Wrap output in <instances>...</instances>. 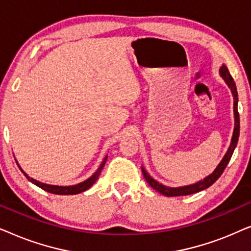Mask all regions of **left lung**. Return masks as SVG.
<instances>
[{
	"mask_svg": "<svg viewBox=\"0 0 251 251\" xmlns=\"http://www.w3.org/2000/svg\"><path fill=\"white\" fill-rule=\"evenodd\" d=\"M219 73H221L222 77L224 78L226 83L228 84V87L231 88L233 97H234L235 126H234V132H233L232 143H231V145H229V149L227 151V153L225 154L224 159L222 160V162L218 164V167L216 168V170L210 175V176H208L207 178H204L203 180L199 181V183H197V184L188 185V186H184V187L173 188V187L163 186V185L157 183L156 180H154L153 178L146 173L145 169L142 168L144 177H145L147 183L150 184V186L154 188L155 191L159 192V193L166 195V197H180V195H190V194H193V193H198V192L203 191V190H205V188L210 187L211 185L214 184L215 181L222 176V174L224 173L225 168L228 164L229 160H231L233 152H234L236 144H238V140H239V135H240V118H239V112H238V91H236L235 82H234V80H233V77L231 76V74H229L227 67H226L225 65H223V66L221 67V70H219Z\"/></svg>",
	"mask_w": 251,
	"mask_h": 251,
	"instance_id": "8db88e82",
	"label": "left lung"
}]
</instances>
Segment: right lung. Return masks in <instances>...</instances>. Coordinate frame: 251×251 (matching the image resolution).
Returning <instances> with one entry per match:
<instances>
[{"mask_svg": "<svg viewBox=\"0 0 251 251\" xmlns=\"http://www.w3.org/2000/svg\"><path fill=\"white\" fill-rule=\"evenodd\" d=\"M106 159H107V156L105 157L104 161H102L100 167L98 168V170L96 171L95 175L92 177L89 178L83 183L81 184H77V185H74V186H54V185H47V184H43V183H40V181H37L35 179H33V178H29L27 175L25 174V176L27 177V179L29 181H32L33 184H35L36 186H39L42 188V190L49 192V193H52V194H58V195H71V194H78L81 193V192H84L87 191L88 188H90L92 185L96 180L98 179L99 175H100L102 168L105 166V162H106ZM23 171V170H22Z\"/></svg>", "mask_w": 251, "mask_h": 251, "instance_id": "1", "label": "right lung"}]
</instances>
